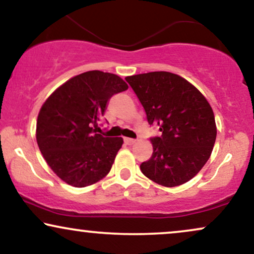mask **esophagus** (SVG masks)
<instances>
[{
  "instance_id": "34e87169",
  "label": "esophagus",
  "mask_w": 254,
  "mask_h": 254,
  "mask_svg": "<svg viewBox=\"0 0 254 254\" xmlns=\"http://www.w3.org/2000/svg\"><path fill=\"white\" fill-rule=\"evenodd\" d=\"M125 142H126L127 145H133V143L136 142V140L132 139V137H125Z\"/></svg>"
}]
</instances>
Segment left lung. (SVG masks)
Here are the masks:
<instances>
[{
	"mask_svg": "<svg viewBox=\"0 0 254 254\" xmlns=\"http://www.w3.org/2000/svg\"><path fill=\"white\" fill-rule=\"evenodd\" d=\"M126 81L160 136L151 137L153 154L140 165L148 179L166 187L190 181L207 162L217 127L205 96L193 84L170 71L127 76Z\"/></svg>",
	"mask_w": 254,
	"mask_h": 254,
	"instance_id": "obj_1",
	"label": "left lung"
}]
</instances>
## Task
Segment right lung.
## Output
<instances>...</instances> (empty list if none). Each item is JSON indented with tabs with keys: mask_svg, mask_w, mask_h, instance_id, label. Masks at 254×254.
Wrapping results in <instances>:
<instances>
[{
	"mask_svg": "<svg viewBox=\"0 0 254 254\" xmlns=\"http://www.w3.org/2000/svg\"><path fill=\"white\" fill-rule=\"evenodd\" d=\"M128 89L118 75L90 70L71 77L43 103L36 124L37 145L60 179L86 187L111 171L124 140L95 132L114 94Z\"/></svg>",
	"mask_w": 254,
	"mask_h": 254,
	"instance_id": "add662e5",
	"label": "right lung"
}]
</instances>
